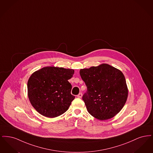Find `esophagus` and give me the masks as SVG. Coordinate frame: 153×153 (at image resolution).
Returning <instances> with one entry per match:
<instances>
[{"mask_svg":"<svg viewBox=\"0 0 153 153\" xmlns=\"http://www.w3.org/2000/svg\"><path fill=\"white\" fill-rule=\"evenodd\" d=\"M82 93H80L79 95H77V97H79V98H81V97H82Z\"/></svg>","mask_w":153,"mask_h":153,"instance_id":"esophagus-1","label":"esophagus"}]
</instances>
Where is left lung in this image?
<instances>
[{"mask_svg": "<svg viewBox=\"0 0 153 153\" xmlns=\"http://www.w3.org/2000/svg\"><path fill=\"white\" fill-rule=\"evenodd\" d=\"M87 92L82 96L88 112L104 120L117 114L127 101L128 88L123 73L107 64L80 69Z\"/></svg>", "mask_w": 153, "mask_h": 153, "instance_id": "1", "label": "left lung"}]
</instances>
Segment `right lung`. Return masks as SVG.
I'll list each match as a JSON object with an SVG mask.
<instances>
[{"label": "right lung", "instance_id": "obj_1", "mask_svg": "<svg viewBox=\"0 0 153 153\" xmlns=\"http://www.w3.org/2000/svg\"><path fill=\"white\" fill-rule=\"evenodd\" d=\"M72 69L46 66L33 73L27 82V95L32 106L47 117H58L68 109L75 96L71 95Z\"/></svg>", "mask_w": 153, "mask_h": 153}]
</instances>
